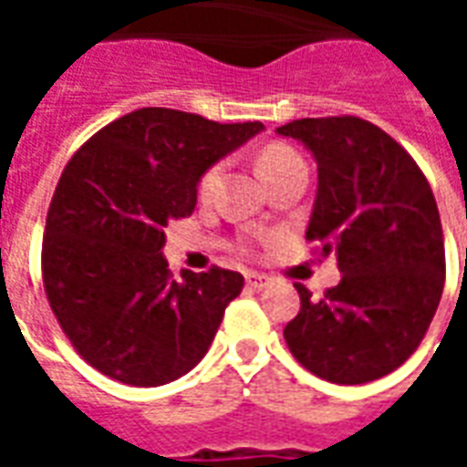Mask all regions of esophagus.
Segmentation results:
<instances>
[{
    "mask_svg": "<svg viewBox=\"0 0 467 467\" xmlns=\"http://www.w3.org/2000/svg\"><path fill=\"white\" fill-rule=\"evenodd\" d=\"M247 285L253 287V290H263L270 285V277L267 275H260V273H247Z\"/></svg>",
    "mask_w": 467,
    "mask_h": 467,
    "instance_id": "obj_1",
    "label": "esophagus"
}]
</instances>
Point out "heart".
I'll return each mask as SVG.
<instances>
[{
  "label": "heart",
  "instance_id": "1",
  "mask_svg": "<svg viewBox=\"0 0 467 467\" xmlns=\"http://www.w3.org/2000/svg\"><path fill=\"white\" fill-rule=\"evenodd\" d=\"M297 164H303L300 160V154L290 150V147H285V144H270V147H265L260 157H257V170L263 174V180H270L275 174L285 172V170H290V167H297ZM217 174H220V167H213V170H207L202 174V180H200V194L207 197V194L214 190V182H217Z\"/></svg>",
  "mask_w": 467,
  "mask_h": 467
}]
</instances>
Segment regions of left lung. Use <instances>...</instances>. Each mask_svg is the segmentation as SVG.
<instances>
[{
    "mask_svg": "<svg viewBox=\"0 0 467 467\" xmlns=\"http://www.w3.org/2000/svg\"><path fill=\"white\" fill-rule=\"evenodd\" d=\"M313 154L317 192L305 240L335 253L340 283L285 327L295 360L323 380L360 385L410 358L441 303L445 244L420 167L360 117L295 119L277 127Z\"/></svg>",
    "mask_w": 467,
    "mask_h": 467,
    "instance_id": "obj_1",
    "label": "left lung"
}]
</instances>
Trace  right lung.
Segmentation results:
<instances>
[{
    "mask_svg": "<svg viewBox=\"0 0 467 467\" xmlns=\"http://www.w3.org/2000/svg\"><path fill=\"white\" fill-rule=\"evenodd\" d=\"M263 130L142 107L69 160L47 214L42 273L52 313L92 368L154 388L202 360L244 277L220 267L172 277L164 227L190 217L202 174Z\"/></svg>",
    "mask_w": 467,
    "mask_h": 467,
    "instance_id": "1",
    "label": "right lung"
}]
</instances>
